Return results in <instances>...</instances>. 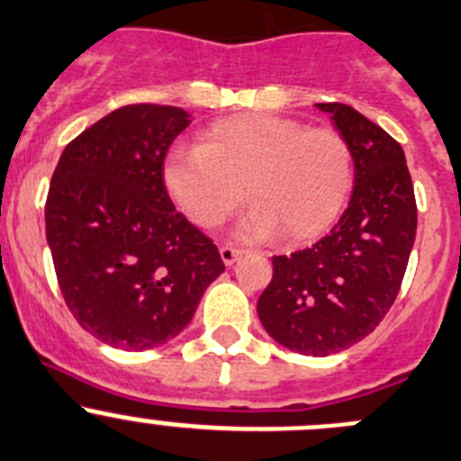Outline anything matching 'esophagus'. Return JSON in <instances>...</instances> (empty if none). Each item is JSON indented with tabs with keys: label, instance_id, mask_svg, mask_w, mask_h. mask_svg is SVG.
I'll return each mask as SVG.
<instances>
[{
	"label": "esophagus",
	"instance_id": "1",
	"mask_svg": "<svg viewBox=\"0 0 461 461\" xmlns=\"http://www.w3.org/2000/svg\"><path fill=\"white\" fill-rule=\"evenodd\" d=\"M243 255V250H239V248H231V245H222L221 248V259L225 266H234L236 259Z\"/></svg>",
	"mask_w": 461,
	"mask_h": 461
}]
</instances>
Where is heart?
Listing matches in <instances>:
<instances>
[{
	"instance_id": "obj_1",
	"label": "heart",
	"mask_w": 461,
	"mask_h": 461,
	"mask_svg": "<svg viewBox=\"0 0 461 461\" xmlns=\"http://www.w3.org/2000/svg\"><path fill=\"white\" fill-rule=\"evenodd\" d=\"M175 204L200 227H216L245 200L239 236L307 243L341 216L352 188V154L332 129L275 115L218 122L193 149L172 152L163 170Z\"/></svg>"
}]
</instances>
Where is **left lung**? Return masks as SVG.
Wrapping results in <instances>:
<instances>
[{"label":"left lung","instance_id":"left-lung-1","mask_svg":"<svg viewBox=\"0 0 461 461\" xmlns=\"http://www.w3.org/2000/svg\"><path fill=\"white\" fill-rule=\"evenodd\" d=\"M316 106L350 148L355 188L328 236L273 257L257 313L279 346L328 357L368 337L393 304L414 248L416 200L405 152L384 129L352 106Z\"/></svg>","mask_w":461,"mask_h":461}]
</instances>
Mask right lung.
Here are the masks:
<instances>
[{
	"label": "right lung",
	"instance_id": "right-lung-1",
	"mask_svg": "<svg viewBox=\"0 0 461 461\" xmlns=\"http://www.w3.org/2000/svg\"><path fill=\"white\" fill-rule=\"evenodd\" d=\"M188 124L177 106H122L79 133L51 175L45 227L59 286L81 328L106 346L172 341L225 270L163 184L167 148Z\"/></svg>",
	"mask_w": 461,
	"mask_h": 461
}]
</instances>
